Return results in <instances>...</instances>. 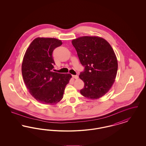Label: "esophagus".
Returning <instances> with one entry per match:
<instances>
[{"mask_svg":"<svg viewBox=\"0 0 146 146\" xmlns=\"http://www.w3.org/2000/svg\"><path fill=\"white\" fill-rule=\"evenodd\" d=\"M72 77H73V78L76 79H77L78 78V76L77 75H73V76H72Z\"/></svg>","mask_w":146,"mask_h":146,"instance_id":"esophagus-1","label":"esophagus"}]
</instances>
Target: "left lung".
Masks as SVG:
<instances>
[{"label": "left lung", "instance_id": "left-lung-1", "mask_svg": "<svg viewBox=\"0 0 146 146\" xmlns=\"http://www.w3.org/2000/svg\"><path fill=\"white\" fill-rule=\"evenodd\" d=\"M72 43L84 70L79 78L84 83L81 94L90 99L105 95L115 81L118 61L111 45L98 36H82Z\"/></svg>", "mask_w": 146, "mask_h": 146}]
</instances>
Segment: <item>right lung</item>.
I'll return each instance as SVG.
<instances>
[{"mask_svg":"<svg viewBox=\"0 0 146 146\" xmlns=\"http://www.w3.org/2000/svg\"><path fill=\"white\" fill-rule=\"evenodd\" d=\"M60 40L37 38L27 50L22 64L24 82L32 96L43 104H54L62 99L72 76L54 72L52 52L61 46Z\"/></svg>","mask_w":146,"mask_h":146,"instance_id":"obj_1","label":"right lung"}]
</instances>
